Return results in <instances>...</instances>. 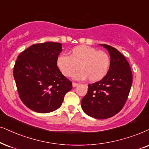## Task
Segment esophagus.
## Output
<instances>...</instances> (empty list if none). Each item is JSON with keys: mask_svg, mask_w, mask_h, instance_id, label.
Returning <instances> with one entry per match:
<instances>
[{"mask_svg": "<svg viewBox=\"0 0 149 149\" xmlns=\"http://www.w3.org/2000/svg\"><path fill=\"white\" fill-rule=\"evenodd\" d=\"M78 85H79V84H78V83H76V82H73V83H72V86H73V87H76V86H78Z\"/></svg>", "mask_w": 149, "mask_h": 149, "instance_id": "1", "label": "esophagus"}]
</instances>
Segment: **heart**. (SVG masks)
<instances>
[{
	"instance_id": "heart-1",
	"label": "heart",
	"mask_w": 149,
	"mask_h": 149,
	"mask_svg": "<svg viewBox=\"0 0 149 149\" xmlns=\"http://www.w3.org/2000/svg\"><path fill=\"white\" fill-rule=\"evenodd\" d=\"M56 65L61 73L66 77H70L80 68L81 71L73 78L76 80L88 78L91 82L103 79L110 68V58L106 52L88 45H79L70 51L69 56L60 55Z\"/></svg>"
}]
</instances>
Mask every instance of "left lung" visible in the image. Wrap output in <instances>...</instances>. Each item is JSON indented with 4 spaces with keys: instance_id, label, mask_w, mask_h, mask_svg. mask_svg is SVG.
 I'll return each mask as SVG.
<instances>
[{
    "instance_id": "8db88e82",
    "label": "left lung",
    "mask_w": 149,
    "mask_h": 149,
    "mask_svg": "<svg viewBox=\"0 0 149 149\" xmlns=\"http://www.w3.org/2000/svg\"><path fill=\"white\" fill-rule=\"evenodd\" d=\"M100 45L110 54L111 65L104 78L88 84L81 106L86 115L96 119L111 118L123 108L133 82L131 67L125 56L116 48Z\"/></svg>"
}]
</instances>
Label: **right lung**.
Instances as JSON below:
<instances>
[{
    "mask_svg": "<svg viewBox=\"0 0 149 149\" xmlns=\"http://www.w3.org/2000/svg\"><path fill=\"white\" fill-rule=\"evenodd\" d=\"M62 44L47 42L35 44L17 58L14 77L20 98L26 107L47 113L61 107L72 83L56 65Z\"/></svg>",
    "mask_w": 149,
    "mask_h": 149,
    "instance_id": "1",
    "label": "right lung"
}]
</instances>
